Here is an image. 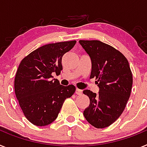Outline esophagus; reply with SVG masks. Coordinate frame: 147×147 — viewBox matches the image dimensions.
Listing matches in <instances>:
<instances>
[{
	"label": "esophagus",
	"instance_id": "esophagus-1",
	"mask_svg": "<svg viewBox=\"0 0 147 147\" xmlns=\"http://www.w3.org/2000/svg\"><path fill=\"white\" fill-rule=\"evenodd\" d=\"M76 94L77 95H82V90H80V89H78V88H76Z\"/></svg>",
	"mask_w": 147,
	"mask_h": 147
}]
</instances>
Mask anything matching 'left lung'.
Here are the masks:
<instances>
[{
	"mask_svg": "<svg viewBox=\"0 0 147 147\" xmlns=\"http://www.w3.org/2000/svg\"><path fill=\"white\" fill-rule=\"evenodd\" d=\"M80 44L90 56V78H96L98 94L84 90L90 104L83 111L85 118L93 126H109L123 111L130 96L132 74L123 55L110 45L98 40H80Z\"/></svg>",
	"mask_w": 147,
	"mask_h": 147,
	"instance_id": "obj_1",
	"label": "left lung"
}]
</instances>
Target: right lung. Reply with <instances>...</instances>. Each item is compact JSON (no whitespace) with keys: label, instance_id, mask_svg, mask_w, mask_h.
<instances>
[{"label":"right lung","instance_id":"right-lung-1","mask_svg":"<svg viewBox=\"0 0 147 147\" xmlns=\"http://www.w3.org/2000/svg\"><path fill=\"white\" fill-rule=\"evenodd\" d=\"M76 41L48 44L36 49L21 61L15 78V93L26 118L33 125L47 126L58 117L65 99L76 91L52 79L62 70L61 59Z\"/></svg>","mask_w":147,"mask_h":147}]
</instances>
